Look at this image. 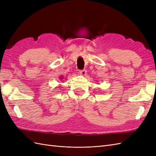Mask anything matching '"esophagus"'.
<instances>
[{"instance_id": "1", "label": "esophagus", "mask_w": 156, "mask_h": 156, "mask_svg": "<svg viewBox=\"0 0 156 156\" xmlns=\"http://www.w3.org/2000/svg\"><path fill=\"white\" fill-rule=\"evenodd\" d=\"M79 73H80V74H81V75H85L87 73V70H85V69H83V70H81L79 72Z\"/></svg>"}]
</instances>
